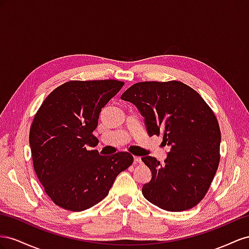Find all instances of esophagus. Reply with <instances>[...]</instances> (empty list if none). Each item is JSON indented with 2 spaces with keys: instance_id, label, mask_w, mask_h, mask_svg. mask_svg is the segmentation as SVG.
I'll list each match as a JSON object with an SVG mask.
<instances>
[{
  "instance_id": "34e87169",
  "label": "esophagus",
  "mask_w": 249,
  "mask_h": 249,
  "mask_svg": "<svg viewBox=\"0 0 249 249\" xmlns=\"http://www.w3.org/2000/svg\"><path fill=\"white\" fill-rule=\"evenodd\" d=\"M133 161L134 162H142V160L140 156H133Z\"/></svg>"
}]
</instances>
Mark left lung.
Returning a JSON list of instances; mask_svg holds the SVG:
<instances>
[{
    "instance_id": "left-lung-1",
    "label": "left lung",
    "mask_w": 249,
    "mask_h": 249,
    "mask_svg": "<svg viewBox=\"0 0 249 249\" xmlns=\"http://www.w3.org/2000/svg\"><path fill=\"white\" fill-rule=\"evenodd\" d=\"M137 106L149 136L162 134L170 147L164 164L152 156L142 160L151 180L142 188L146 199L162 210L195 207L207 193L220 160L218 121L202 97L180 81L133 84L121 96Z\"/></svg>"
}]
</instances>
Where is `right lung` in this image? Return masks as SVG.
<instances>
[{
	"label": "right lung",
	"instance_id": "1",
	"mask_svg": "<svg viewBox=\"0 0 249 249\" xmlns=\"http://www.w3.org/2000/svg\"><path fill=\"white\" fill-rule=\"evenodd\" d=\"M123 85L118 80L69 81L55 89L35 115L29 134L34 170L58 207L73 212L94 207L132 164L128 152L101 155L88 149L99 143L93 134L99 113Z\"/></svg>",
	"mask_w": 249,
	"mask_h": 249
}]
</instances>
